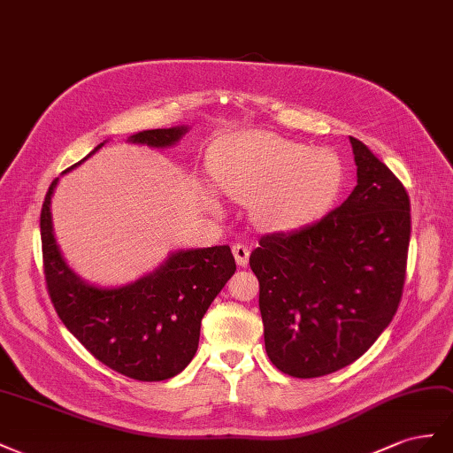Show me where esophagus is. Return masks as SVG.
Wrapping results in <instances>:
<instances>
[{
    "mask_svg": "<svg viewBox=\"0 0 453 453\" xmlns=\"http://www.w3.org/2000/svg\"><path fill=\"white\" fill-rule=\"evenodd\" d=\"M234 256H235L237 264H239L241 267H244V265L249 264V257H250V249L247 247V244L237 242L235 247H234Z\"/></svg>",
    "mask_w": 453,
    "mask_h": 453,
    "instance_id": "obj_1",
    "label": "esophagus"
}]
</instances>
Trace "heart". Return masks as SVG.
<instances>
[{
  "label": "heart",
  "mask_w": 453,
  "mask_h": 453,
  "mask_svg": "<svg viewBox=\"0 0 453 453\" xmlns=\"http://www.w3.org/2000/svg\"><path fill=\"white\" fill-rule=\"evenodd\" d=\"M214 180L229 197L252 204L257 224L298 231L315 224L340 199L345 166L340 155L267 133L227 138Z\"/></svg>",
  "instance_id": "obj_1"
}]
</instances>
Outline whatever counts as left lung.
<instances>
[{
    "mask_svg": "<svg viewBox=\"0 0 453 453\" xmlns=\"http://www.w3.org/2000/svg\"><path fill=\"white\" fill-rule=\"evenodd\" d=\"M349 142L351 196L311 226L264 235L250 254L267 357L302 380L363 357L389 326L404 287L410 197L366 144Z\"/></svg>",
    "mask_w": 453,
    "mask_h": 453,
    "instance_id": "1",
    "label": "left lung"
}]
</instances>
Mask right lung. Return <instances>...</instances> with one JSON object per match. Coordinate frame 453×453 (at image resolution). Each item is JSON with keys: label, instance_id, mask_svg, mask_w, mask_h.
<instances>
[{"label": "right lung", "instance_id": "1", "mask_svg": "<svg viewBox=\"0 0 453 453\" xmlns=\"http://www.w3.org/2000/svg\"><path fill=\"white\" fill-rule=\"evenodd\" d=\"M188 125L153 128L128 136L131 144L165 150L176 146ZM106 140L90 151L95 155ZM50 184L42 209L45 280L60 320L102 365L138 381H163L182 372L197 353L201 320L224 284L235 273L229 247L180 249L151 273L121 287H100L81 279L57 244Z\"/></svg>", "mask_w": 453, "mask_h": 453}]
</instances>
